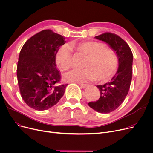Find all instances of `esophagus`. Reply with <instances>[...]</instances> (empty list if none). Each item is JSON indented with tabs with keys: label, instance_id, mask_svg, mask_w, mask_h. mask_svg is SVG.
I'll list each match as a JSON object with an SVG mask.
<instances>
[{
	"label": "esophagus",
	"instance_id": "obj_1",
	"mask_svg": "<svg viewBox=\"0 0 153 153\" xmlns=\"http://www.w3.org/2000/svg\"><path fill=\"white\" fill-rule=\"evenodd\" d=\"M78 84H79L80 86H81L82 88H85L87 86V84H83V83H78Z\"/></svg>",
	"mask_w": 153,
	"mask_h": 153
}]
</instances>
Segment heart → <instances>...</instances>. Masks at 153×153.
Wrapping results in <instances>:
<instances>
[{
	"mask_svg": "<svg viewBox=\"0 0 153 153\" xmlns=\"http://www.w3.org/2000/svg\"><path fill=\"white\" fill-rule=\"evenodd\" d=\"M73 46L88 56L83 69H72L64 75L69 82H84L97 78L101 81L110 77L116 69L114 56L103 44L96 42H84L72 44ZM72 52L67 46H62L56 55V61L62 70L71 65Z\"/></svg>",
	"mask_w": 153,
	"mask_h": 153,
	"instance_id": "1",
	"label": "heart"
}]
</instances>
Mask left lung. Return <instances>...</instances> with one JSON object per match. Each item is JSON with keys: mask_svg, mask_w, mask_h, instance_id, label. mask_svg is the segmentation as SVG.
<instances>
[{"mask_svg": "<svg viewBox=\"0 0 153 153\" xmlns=\"http://www.w3.org/2000/svg\"><path fill=\"white\" fill-rule=\"evenodd\" d=\"M95 38L108 44L117 54L118 60V70L110 81L97 85L100 92L99 100L88 103L99 113L108 114L121 105L129 91L133 57L130 46L119 36L107 32Z\"/></svg>", "mask_w": 153, "mask_h": 153, "instance_id": "8db88e82", "label": "left lung"}]
</instances>
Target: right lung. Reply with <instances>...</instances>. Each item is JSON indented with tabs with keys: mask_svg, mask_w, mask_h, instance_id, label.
<instances>
[{
	"mask_svg": "<svg viewBox=\"0 0 153 153\" xmlns=\"http://www.w3.org/2000/svg\"><path fill=\"white\" fill-rule=\"evenodd\" d=\"M66 41L62 35L44 30L28 39L20 52L17 75L22 97L36 110H45L62 97L66 84H59L56 55Z\"/></svg>",
	"mask_w": 153,
	"mask_h": 153,
	"instance_id": "right-lung-1",
	"label": "right lung"
}]
</instances>
